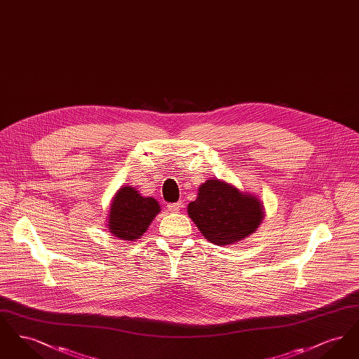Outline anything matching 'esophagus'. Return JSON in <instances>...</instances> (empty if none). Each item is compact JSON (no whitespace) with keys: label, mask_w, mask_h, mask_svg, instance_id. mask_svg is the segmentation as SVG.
I'll return each mask as SVG.
<instances>
[{"label":"esophagus","mask_w":359,"mask_h":359,"mask_svg":"<svg viewBox=\"0 0 359 359\" xmlns=\"http://www.w3.org/2000/svg\"><path fill=\"white\" fill-rule=\"evenodd\" d=\"M180 207H182V203H170L167 205L168 211H171V212H177L180 210Z\"/></svg>","instance_id":"1"}]
</instances>
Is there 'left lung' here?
<instances>
[{
    "label": "left lung",
    "mask_w": 359,
    "mask_h": 359,
    "mask_svg": "<svg viewBox=\"0 0 359 359\" xmlns=\"http://www.w3.org/2000/svg\"><path fill=\"white\" fill-rule=\"evenodd\" d=\"M187 211L202 236L219 246L253 234L264 219V205L258 198L218 179L199 187Z\"/></svg>",
    "instance_id": "left-lung-1"
}]
</instances>
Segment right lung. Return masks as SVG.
I'll return each instance as SVG.
<instances>
[{"label":"right lung","mask_w":359,"mask_h":359,"mask_svg":"<svg viewBox=\"0 0 359 359\" xmlns=\"http://www.w3.org/2000/svg\"><path fill=\"white\" fill-rule=\"evenodd\" d=\"M158 212L160 205L156 199L141 196L136 188L125 186L113 198L107 229L113 237L135 241L142 237Z\"/></svg>","instance_id":"obj_1"}]
</instances>
